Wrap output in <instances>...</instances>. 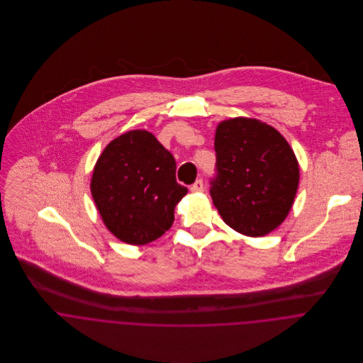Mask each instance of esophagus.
Wrapping results in <instances>:
<instances>
[{"instance_id":"34e87169","label":"esophagus","mask_w":363,"mask_h":363,"mask_svg":"<svg viewBox=\"0 0 363 363\" xmlns=\"http://www.w3.org/2000/svg\"><path fill=\"white\" fill-rule=\"evenodd\" d=\"M203 189H204V183H203V180L200 179V180H197V182L190 187V191H191V193H199V191H203Z\"/></svg>"}]
</instances>
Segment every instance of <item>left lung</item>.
Wrapping results in <instances>:
<instances>
[{"instance_id": "1", "label": "left lung", "mask_w": 363, "mask_h": 363, "mask_svg": "<svg viewBox=\"0 0 363 363\" xmlns=\"http://www.w3.org/2000/svg\"><path fill=\"white\" fill-rule=\"evenodd\" d=\"M216 179L211 197L233 230L261 238L288 216L299 186V163L288 141L257 118L235 117L215 130Z\"/></svg>"}]
</instances>
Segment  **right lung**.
I'll return each mask as SVG.
<instances>
[{
  "instance_id": "add662e5",
  "label": "right lung",
  "mask_w": 363,
  "mask_h": 363,
  "mask_svg": "<svg viewBox=\"0 0 363 363\" xmlns=\"http://www.w3.org/2000/svg\"><path fill=\"white\" fill-rule=\"evenodd\" d=\"M91 193L104 226L118 240L143 246L170 229L187 187L176 182L174 157L154 134L131 130L98 157Z\"/></svg>"
}]
</instances>
